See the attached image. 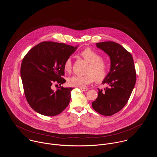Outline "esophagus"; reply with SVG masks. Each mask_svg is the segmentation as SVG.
<instances>
[{
    "mask_svg": "<svg viewBox=\"0 0 157 157\" xmlns=\"http://www.w3.org/2000/svg\"><path fill=\"white\" fill-rule=\"evenodd\" d=\"M80 90H82V91H87L88 90V88H81Z\"/></svg>",
    "mask_w": 157,
    "mask_h": 157,
    "instance_id": "34e87169",
    "label": "esophagus"
}]
</instances>
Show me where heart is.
<instances>
[{
	"instance_id": "b5f03b06",
	"label": "heart",
	"mask_w": 157,
	"mask_h": 157,
	"mask_svg": "<svg viewBox=\"0 0 157 157\" xmlns=\"http://www.w3.org/2000/svg\"><path fill=\"white\" fill-rule=\"evenodd\" d=\"M81 56L90 63L87 70L88 74L85 75H74L67 78V83L72 87H85L86 85L92 83L95 78L102 81L108 75L109 67L108 62L101 59L100 54L90 48H86L80 53ZM72 60L68 57L65 61L63 68L65 71L69 72L72 69Z\"/></svg>"
}]
</instances>
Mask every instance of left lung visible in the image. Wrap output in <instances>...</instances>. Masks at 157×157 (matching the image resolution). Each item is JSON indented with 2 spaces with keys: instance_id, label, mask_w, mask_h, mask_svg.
I'll return each mask as SVG.
<instances>
[{
  "instance_id": "1",
  "label": "left lung",
  "mask_w": 157,
  "mask_h": 157,
  "mask_svg": "<svg viewBox=\"0 0 157 157\" xmlns=\"http://www.w3.org/2000/svg\"><path fill=\"white\" fill-rule=\"evenodd\" d=\"M110 57L111 67L102 84L109 87L105 91L98 89V97L92 103L96 112L110 116L126 105L136 82V72L132 55L121 45L113 42L96 44Z\"/></svg>"
}]
</instances>
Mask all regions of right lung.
<instances>
[{
	"label": "right lung",
	"mask_w": 157,
	"mask_h": 157,
	"mask_svg": "<svg viewBox=\"0 0 157 157\" xmlns=\"http://www.w3.org/2000/svg\"><path fill=\"white\" fill-rule=\"evenodd\" d=\"M65 44L43 42L31 48L23 59L21 75L25 97L36 112L55 116L69 103L72 88L60 86L52 90L54 83L66 82L63 64L77 49Z\"/></svg>",
	"instance_id": "right-lung-1"
}]
</instances>
